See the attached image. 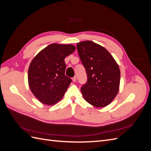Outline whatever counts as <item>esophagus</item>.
<instances>
[{
  "instance_id": "obj_1",
  "label": "esophagus",
  "mask_w": 151,
  "mask_h": 151,
  "mask_svg": "<svg viewBox=\"0 0 151 151\" xmlns=\"http://www.w3.org/2000/svg\"><path fill=\"white\" fill-rule=\"evenodd\" d=\"M72 81H73V82H74V83H76V82L77 81V77L76 76H74L72 78Z\"/></svg>"
}]
</instances>
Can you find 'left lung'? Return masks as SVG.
Instances as JSON below:
<instances>
[{
  "label": "left lung",
  "instance_id": "1",
  "mask_svg": "<svg viewBox=\"0 0 151 151\" xmlns=\"http://www.w3.org/2000/svg\"><path fill=\"white\" fill-rule=\"evenodd\" d=\"M81 60L88 77L81 89L86 101L95 107H104L119 91V67L106 49L91 41L77 44Z\"/></svg>",
  "mask_w": 151,
  "mask_h": 151
}]
</instances>
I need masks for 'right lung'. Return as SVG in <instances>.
Segmentation results:
<instances>
[{
	"mask_svg": "<svg viewBox=\"0 0 151 151\" xmlns=\"http://www.w3.org/2000/svg\"><path fill=\"white\" fill-rule=\"evenodd\" d=\"M75 50L72 45L51 44L31 61L28 83L31 92L40 102L53 105L63 98L72 82L65 74L64 59Z\"/></svg>",
	"mask_w": 151,
	"mask_h": 151,
	"instance_id": "obj_1",
	"label": "right lung"
}]
</instances>
